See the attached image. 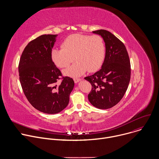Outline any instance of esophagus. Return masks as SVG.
Masks as SVG:
<instances>
[{
  "instance_id": "1",
  "label": "esophagus",
  "mask_w": 159,
  "mask_h": 159,
  "mask_svg": "<svg viewBox=\"0 0 159 159\" xmlns=\"http://www.w3.org/2000/svg\"><path fill=\"white\" fill-rule=\"evenodd\" d=\"M74 82H75V83H78L80 81V79H79V78H74Z\"/></svg>"
}]
</instances>
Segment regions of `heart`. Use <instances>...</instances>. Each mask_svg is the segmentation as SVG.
Segmentation results:
<instances>
[{
    "mask_svg": "<svg viewBox=\"0 0 159 159\" xmlns=\"http://www.w3.org/2000/svg\"><path fill=\"white\" fill-rule=\"evenodd\" d=\"M61 48H53L51 58L60 68L68 66L75 59L76 61L63 71L64 75L69 77H79L87 70L97 71L105 57L104 43L99 35L79 33L70 35L61 43Z\"/></svg>",
    "mask_w": 159,
    "mask_h": 159,
    "instance_id": "obj_1",
    "label": "heart"
}]
</instances>
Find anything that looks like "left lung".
Segmentation results:
<instances>
[{
    "label": "left lung",
    "mask_w": 159,
    "mask_h": 159,
    "mask_svg": "<svg viewBox=\"0 0 159 159\" xmlns=\"http://www.w3.org/2000/svg\"><path fill=\"white\" fill-rule=\"evenodd\" d=\"M101 36L105 43L106 55L100 70L85 77L92 85L88 99L94 107L106 109L116 105L128 89L131 65L125 44L108 31H93Z\"/></svg>",
    "instance_id": "left-lung-1"
}]
</instances>
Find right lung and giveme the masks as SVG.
Returning a JSON list of instances; mask_svg holds the SVG:
<instances>
[{
	"instance_id": "1",
	"label": "right lung",
	"mask_w": 159,
	"mask_h": 159,
	"mask_svg": "<svg viewBox=\"0 0 159 159\" xmlns=\"http://www.w3.org/2000/svg\"><path fill=\"white\" fill-rule=\"evenodd\" d=\"M57 34H43L30 41L20 58L19 75L21 87L30 103L47 114H56L69 102L74 80L62 76L50 56Z\"/></svg>"
}]
</instances>
